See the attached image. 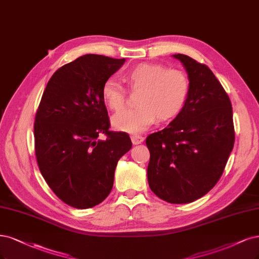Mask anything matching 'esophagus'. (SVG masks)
I'll use <instances>...</instances> for the list:
<instances>
[{
	"instance_id": "esophagus-1",
	"label": "esophagus",
	"mask_w": 259,
	"mask_h": 259,
	"mask_svg": "<svg viewBox=\"0 0 259 259\" xmlns=\"http://www.w3.org/2000/svg\"><path fill=\"white\" fill-rule=\"evenodd\" d=\"M131 139H132L133 145H139L142 141H144V137L139 136V135H133V136H131Z\"/></svg>"
}]
</instances>
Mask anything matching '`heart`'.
I'll return each instance as SVG.
<instances>
[{
    "label": "heart",
    "mask_w": 259,
    "mask_h": 259,
    "mask_svg": "<svg viewBox=\"0 0 259 259\" xmlns=\"http://www.w3.org/2000/svg\"><path fill=\"white\" fill-rule=\"evenodd\" d=\"M132 91H140L135 108L115 113L112 126L121 132L137 134L146 131L158 119L171 120L181 112L190 93V79L179 68L163 64L140 63L124 76ZM103 99L108 108L118 111L125 104L126 91L114 78L106 79Z\"/></svg>",
    "instance_id": "obj_1"
}]
</instances>
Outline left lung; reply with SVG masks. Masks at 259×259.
<instances>
[{
    "instance_id": "left-lung-1",
    "label": "left lung",
    "mask_w": 259,
    "mask_h": 259,
    "mask_svg": "<svg viewBox=\"0 0 259 259\" xmlns=\"http://www.w3.org/2000/svg\"><path fill=\"white\" fill-rule=\"evenodd\" d=\"M185 67L190 93L181 112L151 134L148 182L167 202L189 203L214 186L235 144L233 107L212 70L185 55L172 56Z\"/></svg>"
}]
</instances>
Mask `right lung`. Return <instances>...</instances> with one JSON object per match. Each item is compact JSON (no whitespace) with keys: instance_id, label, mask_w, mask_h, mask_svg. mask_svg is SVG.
<instances>
[{"instance_id":"right-lung-1","label":"right lung","mask_w":259,"mask_h":259,"mask_svg":"<svg viewBox=\"0 0 259 259\" xmlns=\"http://www.w3.org/2000/svg\"><path fill=\"white\" fill-rule=\"evenodd\" d=\"M125 59L85 55L60 67L42 93L34 139L39 170L70 207L92 208L112 190L118 160L131 150L126 133L109 131L102 87ZM104 133L105 141L98 137Z\"/></svg>"}]
</instances>
